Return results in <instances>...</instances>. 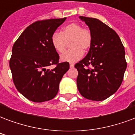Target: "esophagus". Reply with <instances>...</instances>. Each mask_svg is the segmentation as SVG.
I'll return each mask as SVG.
<instances>
[{
  "mask_svg": "<svg viewBox=\"0 0 135 135\" xmlns=\"http://www.w3.org/2000/svg\"><path fill=\"white\" fill-rule=\"evenodd\" d=\"M69 66H70V68H74V64H72V63H71L70 64H69Z\"/></svg>",
  "mask_w": 135,
  "mask_h": 135,
  "instance_id": "34e87169",
  "label": "esophagus"
}]
</instances>
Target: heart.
<instances>
[{"label": "heart", "mask_w": 135, "mask_h": 135, "mask_svg": "<svg viewBox=\"0 0 135 135\" xmlns=\"http://www.w3.org/2000/svg\"><path fill=\"white\" fill-rule=\"evenodd\" d=\"M51 45L58 53H63L69 43L70 49L61 56V61L75 62L82 58L90 48L93 42V35L89 28L83 27L79 23H70L62 28L61 32H54L50 38Z\"/></svg>", "instance_id": "b5f03b06"}]
</instances>
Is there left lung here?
Returning a JSON list of instances; mask_svg holds the SVG:
<instances>
[{
	"label": "left lung",
	"instance_id": "8db88e82",
	"mask_svg": "<svg viewBox=\"0 0 135 135\" xmlns=\"http://www.w3.org/2000/svg\"><path fill=\"white\" fill-rule=\"evenodd\" d=\"M93 35V42L84 59L76 63V84L87 99L100 101L116 93L122 84L127 61L119 35L99 19L79 16Z\"/></svg>",
	"mask_w": 135,
	"mask_h": 135
}]
</instances>
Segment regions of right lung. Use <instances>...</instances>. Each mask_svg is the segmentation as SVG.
I'll list each match as a JSON object with an SVG mask.
<instances>
[{
    "instance_id": "obj_1",
    "label": "right lung",
    "mask_w": 135,
    "mask_h": 135,
    "mask_svg": "<svg viewBox=\"0 0 135 135\" xmlns=\"http://www.w3.org/2000/svg\"><path fill=\"white\" fill-rule=\"evenodd\" d=\"M66 19L34 22L13 44L9 61L13 83L17 90L31 101L40 103L55 98L59 83L69 69V62L59 63V55L50 42L52 35ZM51 65L56 67L47 69Z\"/></svg>"
}]
</instances>
